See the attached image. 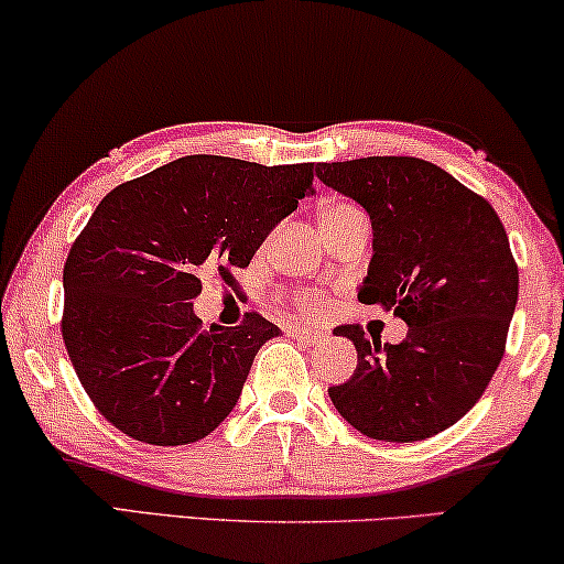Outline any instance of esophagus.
Wrapping results in <instances>:
<instances>
[{"mask_svg": "<svg viewBox=\"0 0 564 564\" xmlns=\"http://www.w3.org/2000/svg\"><path fill=\"white\" fill-rule=\"evenodd\" d=\"M290 336H292V338H300V341H305V344H321L323 338H326V334H323V330L300 328V326H292V328H290Z\"/></svg>", "mask_w": 564, "mask_h": 564, "instance_id": "esophagus-1", "label": "esophagus"}]
</instances>
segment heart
Returning <instances> with one entry per match:
<instances>
[{
  "label": "heart",
  "mask_w": 564,
  "mask_h": 564,
  "mask_svg": "<svg viewBox=\"0 0 564 564\" xmlns=\"http://www.w3.org/2000/svg\"><path fill=\"white\" fill-rule=\"evenodd\" d=\"M354 215H365V213H361L354 203H330L323 207L321 220H344V218H354ZM295 305L300 311H315V307H318V297H315L313 292H303V295H297Z\"/></svg>",
  "instance_id": "obj_1"
}]
</instances>
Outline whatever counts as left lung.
Masks as SVG:
<instances>
[{"label":"left lung","instance_id":"left-lung-1","mask_svg":"<svg viewBox=\"0 0 564 564\" xmlns=\"http://www.w3.org/2000/svg\"><path fill=\"white\" fill-rule=\"evenodd\" d=\"M315 174L372 220L359 300L408 323L400 344L369 341L359 326L334 330L357 346L359 365L328 388L330 403L369 438L423 442L480 400L503 359L519 300L503 223L488 199L423 159L334 161Z\"/></svg>","mask_w":564,"mask_h":564}]
</instances>
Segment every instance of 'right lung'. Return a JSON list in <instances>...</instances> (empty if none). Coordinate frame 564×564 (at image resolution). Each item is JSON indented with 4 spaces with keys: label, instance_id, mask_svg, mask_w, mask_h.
Masks as SVG:
<instances>
[{
    "label": "right lung",
    "instance_id": "obj_1",
    "mask_svg": "<svg viewBox=\"0 0 564 564\" xmlns=\"http://www.w3.org/2000/svg\"><path fill=\"white\" fill-rule=\"evenodd\" d=\"M313 192V164L199 153L120 184L97 205L64 264L61 334L82 388L115 429L180 446L226 421L257 351L282 330L259 313L236 328H203L192 307L199 276L215 269L226 280L249 267Z\"/></svg>",
    "mask_w": 564,
    "mask_h": 564
}]
</instances>
